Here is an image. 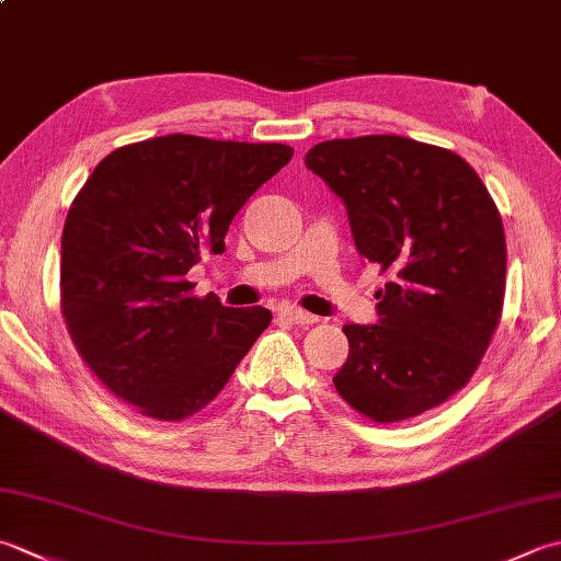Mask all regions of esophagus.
<instances>
[{
  "mask_svg": "<svg viewBox=\"0 0 561 561\" xmlns=\"http://www.w3.org/2000/svg\"><path fill=\"white\" fill-rule=\"evenodd\" d=\"M279 316L284 318V321H289L291 325H311V323H318V316H313V313H309V311L296 309V306H284V309H279Z\"/></svg>",
  "mask_w": 561,
  "mask_h": 561,
  "instance_id": "esophagus-1",
  "label": "esophagus"
}]
</instances>
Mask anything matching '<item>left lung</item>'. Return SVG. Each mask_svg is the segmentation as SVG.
I'll return each mask as SVG.
<instances>
[{
  "instance_id": "left-lung-1",
  "label": "left lung",
  "mask_w": 561,
  "mask_h": 561,
  "mask_svg": "<svg viewBox=\"0 0 561 561\" xmlns=\"http://www.w3.org/2000/svg\"><path fill=\"white\" fill-rule=\"evenodd\" d=\"M306 168L345 202L359 255L389 274L379 323L343 328L335 389L375 423L415 419L467 387L499 328V208L457 152L403 136L323 140Z\"/></svg>"
}]
</instances>
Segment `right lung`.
<instances>
[{"label":"right lung","mask_w":561,"mask_h":561,"mask_svg":"<svg viewBox=\"0 0 561 561\" xmlns=\"http://www.w3.org/2000/svg\"><path fill=\"white\" fill-rule=\"evenodd\" d=\"M294 156L284 142L170 134L116 148L77 192L62 228L60 309L92 375L156 421L211 403L270 325L186 282L252 194Z\"/></svg>","instance_id":"right-lung-1"}]
</instances>
